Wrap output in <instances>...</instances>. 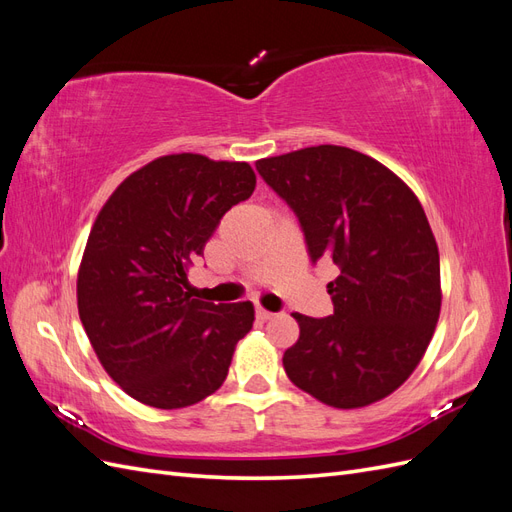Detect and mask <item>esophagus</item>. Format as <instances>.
<instances>
[{
    "instance_id": "34e87169",
    "label": "esophagus",
    "mask_w": 512,
    "mask_h": 512,
    "mask_svg": "<svg viewBox=\"0 0 512 512\" xmlns=\"http://www.w3.org/2000/svg\"><path fill=\"white\" fill-rule=\"evenodd\" d=\"M275 314L273 312H267V309H262V307H256V318L260 320V322H267V320H271Z\"/></svg>"
}]
</instances>
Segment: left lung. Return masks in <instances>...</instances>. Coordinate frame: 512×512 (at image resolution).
<instances>
[{
	"instance_id": "obj_1",
	"label": "left lung",
	"mask_w": 512,
	"mask_h": 512,
	"mask_svg": "<svg viewBox=\"0 0 512 512\" xmlns=\"http://www.w3.org/2000/svg\"><path fill=\"white\" fill-rule=\"evenodd\" d=\"M297 213L312 262L339 269L333 314L299 322L284 352L292 384L333 408L374 404L404 384L440 318V254L416 194L348 147L318 145L256 162Z\"/></svg>"
}]
</instances>
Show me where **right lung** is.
<instances>
[{
	"instance_id": "1",
	"label": "right lung",
	"mask_w": 512,
	"mask_h": 512,
	"mask_svg": "<svg viewBox=\"0 0 512 512\" xmlns=\"http://www.w3.org/2000/svg\"><path fill=\"white\" fill-rule=\"evenodd\" d=\"M254 188L247 162L173 153L123 179L100 209L76 280L79 316L106 374L141 404L188 408L226 380L254 305L192 299L188 271Z\"/></svg>"
}]
</instances>
